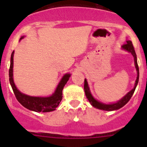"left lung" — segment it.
Here are the masks:
<instances>
[{"mask_svg":"<svg viewBox=\"0 0 147 147\" xmlns=\"http://www.w3.org/2000/svg\"><path fill=\"white\" fill-rule=\"evenodd\" d=\"M121 49H123V50L126 51H128L129 53H130V54L133 56V57H134L135 66H136V71H137V78H136L134 88H132L130 91L128 92L123 98H121L120 100H119L117 102L110 104H105L99 102L98 100H96L93 96V95L91 94V92L90 90V88L89 85H88V81H87V80L85 79V85H84V90H85V96H86L87 98L88 99L90 103L91 104L92 106L94 107L95 108L99 109V110H106V111H113V110H119V109L121 108L122 107H124V105H125L127 102H129V99H130L131 97H132V96L133 95V93H134L135 90H136L138 83V80H139V68H138V65L137 57H136V51H135L134 47H133V45H132V43L130 40H127V42H126L124 45H122Z\"/></svg>","mask_w":147,"mask_h":147,"instance_id":"1","label":"left lung"}]
</instances>
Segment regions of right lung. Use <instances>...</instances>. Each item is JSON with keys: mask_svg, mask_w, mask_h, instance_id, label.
<instances>
[{"mask_svg": "<svg viewBox=\"0 0 147 147\" xmlns=\"http://www.w3.org/2000/svg\"><path fill=\"white\" fill-rule=\"evenodd\" d=\"M25 36H22L20 40L24 38ZM15 51H13L11 55V61H10V67L9 71V82L11 85L13 92L15 93V97L18 101L23 105V107L32 110L34 112L47 113L51 112L56 110L59 106V103L62 99V90L63 88L69 80L71 74H65L62 76L60 82L56 88L52 95L49 96H31L28 95L23 93L17 88L14 80H13V57H14Z\"/></svg>", "mask_w": 147, "mask_h": 147, "instance_id": "obj_1", "label": "right lung"}]
</instances>
